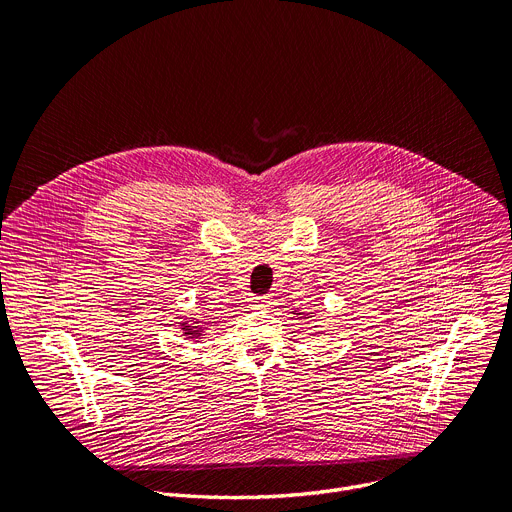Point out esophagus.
<instances>
[{
    "label": "esophagus",
    "mask_w": 512,
    "mask_h": 512,
    "mask_svg": "<svg viewBox=\"0 0 512 512\" xmlns=\"http://www.w3.org/2000/svg\"><path fill=\"white\" fill-rule=\"evenodd\" d=\"M273 302H275L273 296L267 294V296H257V298H253V300H251V306H253L255 310H261V308H271Z\"/></svg>",
    "instance_id": "esophagus-1"
}]
</instances>
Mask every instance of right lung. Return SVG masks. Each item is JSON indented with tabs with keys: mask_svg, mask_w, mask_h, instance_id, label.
<instances>
[{
	"mask_svg": "<svg viewBox=\"0 0 512 512\" xmlns=\"http://www.w3.org/2000/svg\"><path fill=\"white\" fill-rule=\"evenodd\" d=\"M182 330H186V332H184L186 336H200V330H196V326H194V328H190V326H184Z\"/></svg>",
	"mask_w": 512,
	"mask_h": 512,
	"instance_id": "right-lung-1",
	"label": "right lung"
}]
</instances>
